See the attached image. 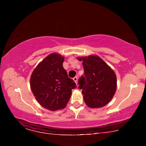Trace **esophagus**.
I'll use <instances>...</instances> for the list:
<instances>
[{
  "instance_id": "34e87169",
  "label": "esophagus",
  "mask_w": 146,
  "mask_h": 146,
  "mask_svg": "<svg viewBox=\"0 0 146 146\" xmlns=\"http://www.w3.org/2000/svg\"><path fill=\"white\" fill-rule=\"evenodd\" d=\"M73 80H74V81L75 82V83L77 84V83H78V78H77L76 76H75V77L73 78Z\"/></svg>"
}]
</instances>
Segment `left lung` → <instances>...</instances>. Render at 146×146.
Here are the masks:
<instances>
[{"label":"left lung","instance_id":"left-lung-1","mask_svg":"<svg viewBox=\"0 0 146 146\" xmlns=\"http://www.w3.org/2000/svg\"><path fill=\"white\" fill-rule=\"evenodd\" d=\"M82 61L84 76L78 80L82 90L84 100L91 108H98L108 104L116 90V76L112 69L99 56L90 55L78 57Z\"/></svg>","mask_w":146,"mask_h":146}]
</instances>
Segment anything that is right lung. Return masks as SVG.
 <instances>
[{"mask_svg": "<svg viewBox=\"0 0 146 146\" xmlns=\"http://www.w3.org/2000/svg\"><path fill=\"white\" fill-rule=\"evenodd\" d=\"M64 58L52 53L40 62L32 74L30 84L38 102L49 110L56 111L66 106L76 87L63 68Z\"/></svg>", "mask_w": 146, "mask_h": 146, "instance_id": "add662e5", "label": "right lung"}]
</instances>
